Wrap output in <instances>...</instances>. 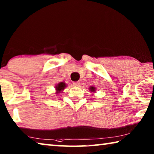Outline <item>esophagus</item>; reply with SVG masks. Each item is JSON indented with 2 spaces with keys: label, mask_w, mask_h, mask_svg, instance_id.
Instances as JSON below:
<instances>
[{
  "label": "esophagus",
  "mask_w": 154,
  "mask_h": 154,
  "mask_svg": "<svg viewBox=\"0 0 154 154\" xmlns=\"http://www.w3.org/2000/svg\"><path fill=\"white\" fill-rule=\"evenodd\" d=\"M79 84H80V83L79 82L72 83V85H73V86H75V87H78L79 85Z\"/></svg>",
  "instance_id": "obj_1"
}]
</instances>
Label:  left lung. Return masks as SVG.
Listing matches in <instances>:
<instances>
[{
	"label": "left lung",
	"mask_w": 154,
	"mask_h": 154,
	"mask_svg": "<svg viewBox=\"0 0 154 154\" xmlns=\"http://www.w3.org/2000/svg\"><path fill=\"white\" fill-rule=\"evenodd\" d=\"M90 90L91 91H95V88H94V87H91L90 88Z\"/></svg>",
	"instance_id": "1"
}]
</instances>
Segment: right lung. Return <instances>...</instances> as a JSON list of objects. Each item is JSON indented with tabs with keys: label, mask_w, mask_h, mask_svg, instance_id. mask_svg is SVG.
I'll list each match as a JSON object with an SVG mask.
<instances>
[{
	"label": "right lung",
	"mask_w": 154,
	"mask_h": 154,
	"mask_svg": "<svg viewBox=\"0 0 154 154\" xmlns=\"http://www.w3.org/2000/svg\"><path fill=\"white\" fill-rule=\"evenodd\" d=\"M66 87V84H65V83L64 82H60V83H58V85H56V90H57V94L60 93V92H61V91L63 90L64 89V88Z\"/></svg>",
	"instance_id": "right-lung-1"
}]
</instances>
